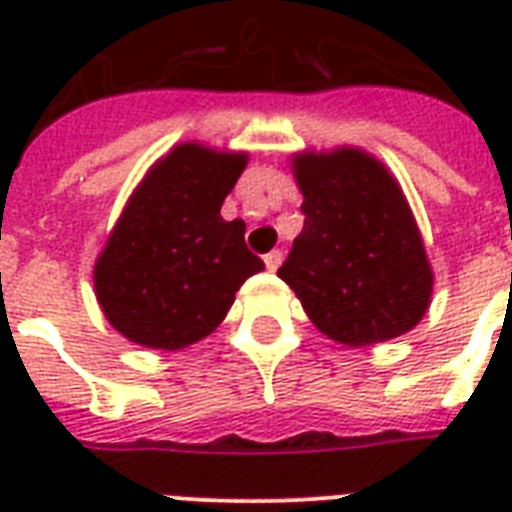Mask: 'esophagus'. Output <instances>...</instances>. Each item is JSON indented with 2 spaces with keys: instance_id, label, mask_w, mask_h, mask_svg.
Masks as SVG:
<instances>
[{
  "instance_id": "1",
  "label": "esophagus",
  "mask_w": 512,
  "mask_h": 512,
  "mask_svg": "<svg viewBox=\"0 0 512 512\" xmlns=\"http://www.w3.org/2000/svg\"><path fill=\"white\" fill-rule=\"evenodd\" d=\"M281 263H284V252H281V249H271V252L265 255V268H268V271H279Z\"/></svg>"
}]
</instances>
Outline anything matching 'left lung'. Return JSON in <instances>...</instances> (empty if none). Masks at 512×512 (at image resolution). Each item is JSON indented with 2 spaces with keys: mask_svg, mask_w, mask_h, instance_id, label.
Instances as JSON below:
<instances>
[{
  "mask_svg": "<svg viewBox=\"0 0 512 512\" xmlns=\"http://www.w3.org/2000/svg\"><path fill=\"white\" fill-rule=\"evenodd\" d=\"M305 225L279 279L329 340L364 348L412 332L433 300V268L401 183L358 146L289 156Z\"/></svg>",
  "mask_w": 512,
  "mask_h": 512,
  "instance_id": "left-lung-1",
  "label": "left lung"
}]
</instances>
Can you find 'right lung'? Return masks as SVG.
Instances as JSON below:
<instances>
[{"label":"right lung","mask_w":512,"mask_h":512,"mask_svg":"<svg viewBox=\"0 0 512 512\" xmlns=\"http://www.w3.org/2000/svg\"><path fill=\"white\" fill-rule=\"evenodd\" d=\"M247 162V151L185 140L148 167L92 268L100 311L119 335L140 348H188L263 271L244 220L220 215Z\"/></svg>","instance_id":"right-lung-1"}]
</instances>
